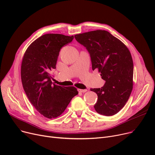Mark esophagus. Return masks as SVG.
<instances>
[{"mask_svg":"<svg viewBox=\"0 0 155 155\" xmlns=\"http://www.w3.org/2000/svg\"><path fill=\"white\" fill-rule=\"evenodd\" d=\"M78 91L79 92H82V93H84V92H86L87 91V89H84V90H82V89H78Z\"/></svg>","mask_w":155,"mask_h":155,"instance_id":"34e87169","label":"esophagus"}]
</instances>
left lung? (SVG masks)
Segmentation results:
<instances>
[{
  "mask_svg": "<svg viewBox=\"0 0 155 155\" xmlns=\"http://www.w3.org/2000/svg\"><path fill=\"white\" fill-rule=\"evenodd\" d=\"M91 55L92 70L105 81L102 88H91L98 100L94 105L100 114L110 116L119 112L128 101L133 86V61L127 46L105 30L75 35Z\"/></svg>",
  "mask_w": 155,
  "mask_h": 155,
  "instance_id": "obj_1",
  "label": "left lung"
}]
</instances>
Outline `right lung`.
I'll return each mask as SVG.
<instances>
[{"instance_id": "obj_1", "label": "right lung", "mask_w": 155, "mask_h": 155, "mask_svg": "<svg viewBox=\"0 0 155 155\" xmlns=\"http://www.w3.org/2000/svg\"><path fill=\"white\" fill-rule=\"evenodd\" d=\"M73 36L46 34L34 41L24 53L21 76L29 101L44 117L60 116L78 92L74 87L53 84L50 71L56 68L61 48L70 43Z\"/></svg>"}]
</instances>
